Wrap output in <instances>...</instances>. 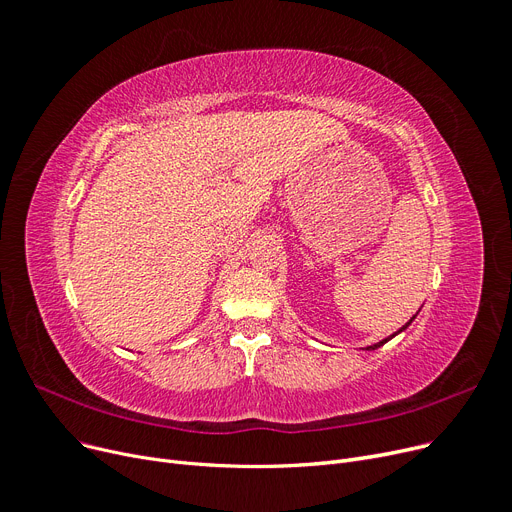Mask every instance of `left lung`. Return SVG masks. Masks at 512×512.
<instances>
[{
	"label": "left lung",
	"instance_id": "left-lung-1",
	"mask_svg": "<svg viewBox=\"0 0 512 512\" xmlns=\"http://www.w3.org/2000/svg\"><path fill=\"white\" fill-rule=\"evenodd\" d=\"M414 318H416V316H412V318H410V322H406V324H404L402 328H399V330L395 332V335H399V332H404V330H406V328H408V326L412 324V320H414ZM395 335H391V337H387V339H383V341H379V343H374V345H370V347H366V349H368V351H374V349H379V347H383V345H385L387 341H391V339H393Z\"/></svg>",
	"mask_w": 512,
	"mask_h": 512
}]
</instances>
